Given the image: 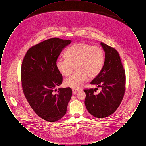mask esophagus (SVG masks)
<instances>
[{
	"instance_id": "obj_1",
	"label": "esophagus",
	"mask_w": 146,
	"mask_h": 146,
	"mask_svg": "<svg viewBox=\"0 0 146 146\" xmlns=\"http://www.w3.org/2000/svg\"><path fill=\"white\" fill-rule=\"evenodd\" d=\"M78 91H79V90L77 89H74V88L72 89V91H73V92L74 94H76Z\"/></svg>"
}]
</instances>
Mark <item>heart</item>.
I'll return each mask as SVG.
<instances>
[{
	"mask_svg": "<svg viewBox=\"0 0 146 146\" xmlns=\"http://www.w3.org/2000/svg\"><path fill=\"white\" fill-rule=\"evenodd\" d=\"M66 58H58L56 67L64 76H69L76 67V71L64 80L65 86L80 88L88 76H97L103 68L104 53L98 46L86 43H76L67 49L64 53Z\"/></svg>",
	"mask_w": 146,
	"mask_h": 146,
	"instance_id": "heart-1",
	"label": "heart"
}]
</instances>
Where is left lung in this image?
<instances>
[{
    "label": "left lung",
    "instance_id": "left-lung-1",
    "mask_svg": "<svg viewBox=\"0 0 146 146\" xmlns=\"http://www.w3.org/2000/svg\"><path fill=\"white\" fill-rule=\"evenodd\" d=\"M101 45L105 52L104 65L90 84L102 90L97 95L94 93V89L84 90L86 108L97 118L107 117L117 110L124 96L126 83L125 70L118 51L104 42Z\"/></svg>",
    "mask_w": 146,
    "mask_h": 146
}]
</instances>
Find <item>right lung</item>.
I'll return each mask as SVG.
<instances>
[{
  "label": "right lung",
  "mask_w": 146,
  "mask_h": 146,
  "mask_svg": "<svg viewBox=\"0 0 146 146\" xmlns=\"http://www.w3.org/2000/svg\"><path fill=\"white\" fill-rule=\"evenodd\" d=\"M70 40L51 38L33 46L23 60L21 69L22 90L28 104L42 119L55 122L67 112L72 91L70 88L56 86L63 81L62 74L56 67V61ZM56 90V89H55Z\"/></svg>",
  "instance_id": "add662e5"
}]
</instances>
